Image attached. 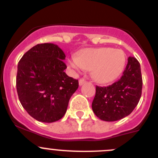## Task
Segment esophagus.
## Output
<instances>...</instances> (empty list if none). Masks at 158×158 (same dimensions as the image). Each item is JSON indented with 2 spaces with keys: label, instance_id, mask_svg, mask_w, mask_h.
<instances>
[{
  "label": "esophagus",
  "instance_id": "obj_1",
  "mask_svg": "<svg viewBox=\"0 0 158 158\" xmlns=\"http://www.w3.org/2000/svg\"><path fill=\"white\" fill-rule=\"evenodd\" d=\"M86 83V81L85 79H80L79 80V85H83L84 84Z\"/></svg>",
  "mask_w": 158,
  "mask_h": 158
}]
</instances>
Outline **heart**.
Here are the masks:
<instances>
[{
	"label": "heart",
	"instance_id": "1",
	"mask_svg": "<svg viewBox=\"0 0 158 158\" xmlns=\"http://www.w3.org/2000/svg\"><path fill=\"white\" fill-rule=\"evenodd\" d=\"M72 68L78 70H91L93 77L99 83L107 84L119 77L126 65L125 53L111 47L88 48L81 51L78 56L69 59Z\"/></svg>",
	"mask_w": 158,
	"mask_h": 158
}]
</instances>
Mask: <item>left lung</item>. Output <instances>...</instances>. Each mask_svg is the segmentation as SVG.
Masks as SVG:
<instances>
[{"instance_id": "left-lung-1", "label": "left lung", "mask_w": 158, "mask_h": 158, "mask_svg": "<svg viewBox=\"0 0 158 158\" xmlns=\"http://www.w3.org/2000/svg\"><path fill=\"white\" fill-rule=\"evenodd\" d=\"M142 89L140 63L129 57L122 77L107 87H96L92 108L101 120L113 122L131 114L139 104Z\"/></svg>"}]
</instances>
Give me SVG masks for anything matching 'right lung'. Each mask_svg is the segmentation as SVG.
Masks as SVG:
<instances>
[{
	"instance_id": "1",
	"label": "right lung",
	"mask_w": 158,
	"mask_h": 158,
	"mask_svg": "<svg viewBox=\"0 0 158 158\" xmlns=\"http://www.w3.org/2000/svg\"><path fill=\"white\" fill-rule=\"evenodd\" d=\"M65 58L57 45L41 43L25 53L18 63V97L27 112L40 122L61 119L78 88V80L64 72Z\"/></svg>"
}]
</instances>
